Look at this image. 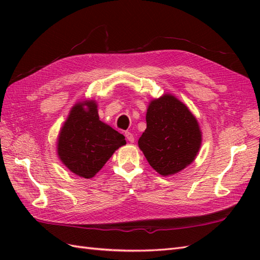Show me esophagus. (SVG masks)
<instances>
[{"mask_svg":"<svg viewBox=\"0 0 260 260\" xmlns=\"http://www.w3.org/2000/svg\"><path fill=\"white\" fill-rule=\"evenodd\" d=\"M124 136H125V138H127V140L129 141V142H131V143L135 142V137H133V135H132L131 132H129V131L124 132Z\"/></svg>","mask_w":260,"mask_h":260,"instance_id":"obj_1","label":"esophagus"}]
</instances>
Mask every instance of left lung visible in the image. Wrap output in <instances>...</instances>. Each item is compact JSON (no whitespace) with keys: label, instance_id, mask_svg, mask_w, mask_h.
<instances>
[{"label":"left lung","instance_id":"obj_1","mask_svg":"<svg viewBox=\"0 0 260 260\" xmlns=\"http://www.w3.org/2000/svg\"><path fill=\"white\" fill-rule=\"evenodd\" d=\"M139 147L152 168L167 177L187 167L198 155L202 132L196 118L171 94L151 101Z\"/></svg>","mask_w":260,"mask_h":260}]
</instances>
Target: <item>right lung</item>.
Listing matches in <instances>:
<instances>
[{
    "label": "right lung",
    "mask_w": 260,
    "mask_h": 260,
    "mask_svg": "<svg viewBox=\"0 0 260 260\" xmlns=\"http://www.w3.org/2000/svg\"><path fill=\"white\" fill-rule=\"evenodd\" d=\"M124 144L121 133L100 120L95 101H83L72 108L60 129L57 155L75 175L91 179Z\"/></svg>",
    "instance_id": "add662e5"
}]
</instances>
